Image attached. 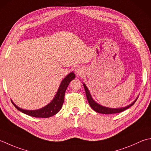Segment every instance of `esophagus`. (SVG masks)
<instances>
[{
  "mask_svg": "<svg viewBox=\"0 0 151 151\" xmlns=\"http://www.w3.org/2000/svg\"><path fill=\"white\" fill-rule=\"evenodd\" d=\"M75 72L76 74V75H81L82 73H83V70L81 67H77L76 68L75 70Z\"/></svg>",
  "mask_w": 151,
  "mask_h": 151,
  "instance_id": "esophagus-1",
  "label": "esophagus"
}]
</instances>
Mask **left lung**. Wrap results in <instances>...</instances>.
<instances>
[{
	"mask_svg": "<svg viewBox=\"0 0 151 151\" xmlns=\"http://www.w3.org/2000/svg\"><path fill=\"white\" fill-rule=\"evenodd\" d=\"M83 85H84V89H85L86 94V97H87V99L88 101V103H89L90 107L93 109V110H94L96 112H97V113H101V114L119 113H121V112H123L124 111L126 110V109H128L129 107H130L131 106L134 105V103H135V101H137V99H135V101H134V102H133L132 104L129 105L128 106H127V107H122V108H119V109H111V108L103 107V106L97 104V103H96L95 101H93V99H92V97H91L90 93V91L87 88L86 86L84 84Z\"/></svg>",
	"mask_w": 151,
	"mask_h": 151,
	"instance_id": "1",
	"label": "left lung"
}]
</instances>
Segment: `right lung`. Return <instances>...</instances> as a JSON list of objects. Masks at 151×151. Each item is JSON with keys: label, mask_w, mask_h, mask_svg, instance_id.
Masks as SVG:
<instances>
[{"label": "right lung", "mask_w": 151, "mask_h": 151, "mask_svg": "<svg viewBox=\"0 0 151 151\" xmlns=\"http://www.w3.org/2000/svg\"><path fill=\"white\" fill-rule=\"evenodd\" d=\"M75 78V75L73 73H70L69 75H68L63 80V81L61 82L60 86L59 88L58 91L57 93H56L54 99H53L52 101L50 102V103H49L48 105H46V107H44L42 109L35 111L24 110V109L19 108L12 102L13 105L16 107L17 110L22 112L23 113H25L29 115V116L35 118H44V119L51 117L52 116H54L55 114H57L58 112L60 111L64 101L65 93L67 88L68 86H69L70 82Z\"/></svg>", "instance_id": "add662e5"}]
</instances>
